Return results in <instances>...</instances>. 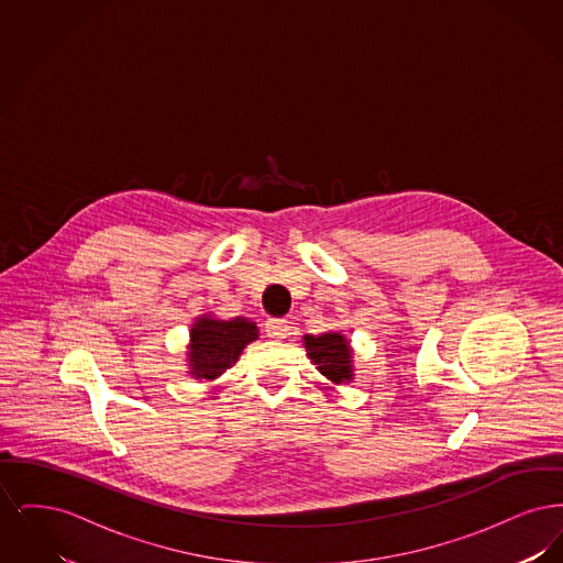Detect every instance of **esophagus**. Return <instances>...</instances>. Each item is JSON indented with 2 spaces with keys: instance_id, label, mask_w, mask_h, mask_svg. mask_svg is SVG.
<instances>
[{
  "instance_id": "esophagus-1",
  "label": "esophagus",
  "mask_w": 563,
  "mask_h": 563,
  "mask_svg": "<svg viewBox=\"0 0 563 563\" xmlns=\"http://www.w3.org/2000/svg\"><path fill=\"white\" fill-rule=\"evenodd\" d=\"M289 331H291V327H289V321H285V319H269L266 322V333L272 340H283V338L289 335Z\"/></svg>"
}]
</instances>
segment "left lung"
<instances>
[{
  "instance_id": "1",
  "label": "left lung",
  "mask_w": 563,
  "mask_h": 563,
  "mask_svg": "<svg viewBox=\"0 0 563 563\" xmlns=\"http://www.w3.org/2000/svg\"><path fill=\"white\" fill-rule=\"evenodd\" d=\"M301 344L312 365L333 386L354 379V350L342 331H324L321 335H303Z\"/></svg>"
}]
</instances>
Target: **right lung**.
<instances>
[{"label":"right lung","mask_w":563,"mask_h":563,"mask_svg":"<svg viewBox=\"0 0 563 563\" xmlns=\"http://www.w3.org/2000/svg\"><path fill=\"white\" fill-rule=\"evenodd\" d=\"M257 338V324L244 317L219 319L213 312L196 317L189 327L186 374L200 382H214L241 358L242 350Z\"/></svg>","instance_id":"obj_1"}]
</instances>
